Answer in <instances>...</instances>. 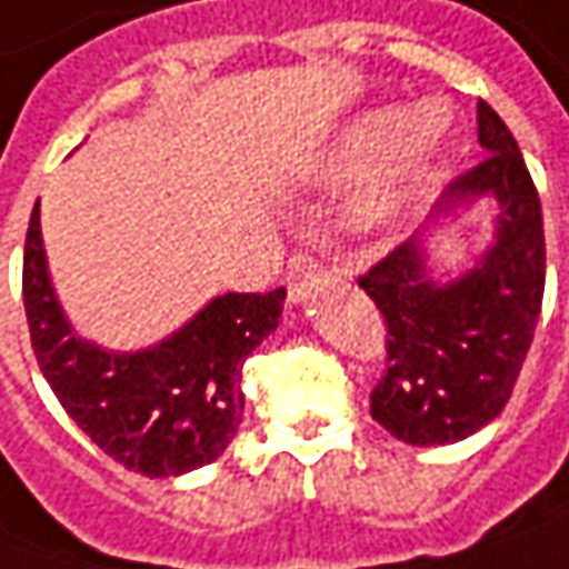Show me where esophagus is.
Masks as SVG:
<instances>
[{"label": "esophagus", "instance_id": "1", "mask_svg": "<svg viewBox=\"0 0 569 569\" xmlns=\"http://www.w3.org/2000/svg\"><path fill=\"white\" fill-rule=\"evenodd\" d=\"M325 277V267L321 260L312 257V253H296L289 260V270H286V289H289V302H306L309 296V286L318 283Z\"/></svg>", "mask_w": 569, "mask_h": 569}]
</instances>
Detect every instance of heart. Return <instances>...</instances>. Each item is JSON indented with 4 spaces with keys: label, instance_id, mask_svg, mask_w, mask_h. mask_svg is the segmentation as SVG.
Here are the masks:
<instances>
[{
    "label": "heart",
    "instance_id": "1",
    "mask_svg": "<svg viewBox=\"0 0 569 569\" xmlns=\"http://www.w3.org/2000/svg\"><path fill=\"white\" fill-rule=\"evenodd\" d=\"M445 131H448V112L438 106H418L409 116L399 109H377L357 118L338 138L335 151L328 153V167L353 170L380 160L386 153H396L386 183L367 202V216L386 218L406 202L409 189L425 177L431 157L445 141Z\"/></svg>",
    "mask_w": 569,
    "mask_h": 569
}]
</instances>
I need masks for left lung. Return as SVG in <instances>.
<instances>
[{
  "mask_svg": "<svg viewBox=\"0 0 569 569\" xmlns=\"http://www.w3.org/2000/svg\"><path fill=\"white\" fill-rule=\"evenodd\" d=\"M477 124L483 160L441 192L406 244L360 277L389 335V367L370 416L412 448L463 441L502 412L541 316L538 189L512 131L483 99ZM477 204L493 209L487 248L441 274L433 253Z\"/></svg>",
  "mask_w": 569,
  "mask_h": 569,
  "instance_id": "left-lung-1",
  "label": "left lung"
}]
</instances>
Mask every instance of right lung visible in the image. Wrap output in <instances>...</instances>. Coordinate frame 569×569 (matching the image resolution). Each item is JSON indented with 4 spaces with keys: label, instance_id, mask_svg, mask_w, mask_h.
Masks as SVG:
<instances>
[{
    "label": "right lung",
    "instance_id": "1",
    "mask_svg": "<svg viewBox=\"0 0 569 569\" xmlns=\"http://www.w3.org/2000/svg\"><path fill=\"white\" fill-rule=\"evenodd\" d=\"M21 292L31 348L63 412L116 463L151 480L224 453L244 416L241 367L277 331L286 302V289L212 296L167 338L112 351L83 338L57 299L41 199L28 221Z\"/></svg>",
    "mask_w": 569,
    "mask_h": 569
}]
</instances>
